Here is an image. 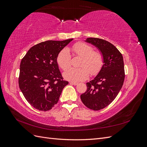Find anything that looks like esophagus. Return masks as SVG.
Instances as JSON below:
<instances>
[{
  "instance_id": "obj_1",
  "label": "esophagus",
  "mask_w": 147,
  "mask_h": 147,
  "mask_svg": "<svg viewBox=\"0 0 147 147\" xmlns=\"http://www.w3.org/2000/svg\"><path fill=\"white\" fill-rule=\"evenodd\" d=\"M70 84H74V85H77V84H78V83H77V82H70Z\"/></svg>"
}]
</instances>
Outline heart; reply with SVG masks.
Returning <instances> with one entry per match:
<instances>
[{"label":"heart","mask_w":147,"mask_h":147,"mask_svg":"<svg viewBox=\"0 0 147 147\" xmlns=\"http://www.w3.org/2000/svg\"><path fill=\"white\" fill-rule=\"evenodd\" d=\"M69 51L74 54L82 57L80 61V68H70L67 70L63 75L65 79L69 81L77 82L86 80L90 73L95 75L99 72L104 64V57L102 53L93 51L90 45L82 42L75 43L70 48L62 50L57 56V63L59 67L65 70L71 64V55Z\"/></svg>","instance_id":"1"}]
</instances>
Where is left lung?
I'll return each mask as SVG.
<instances>
[{
	"mask_svg": "<svg viewBox=\"0 0 147 147\" xmlns=\"http://www.w3.org/2000/svg\"><path fill=\"white\" fill-rule=\"evenodd\" d=\"M86 42L101 51L104 64L98 75L86 83L87 90L80 96L84 105L93 110L103 109L116 98L125 77L123 57L113 44L99 38H88Z\"/></svg>",
	"mask_w": 147,
	"mask_h": 147,
	"instance_id": "1",
	"label": "left lung"
}]
</instances>
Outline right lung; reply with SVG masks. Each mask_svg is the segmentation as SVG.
Masks as SVG:
<instances>
[{
    "label": "right lung",
    "instance_id": "obj_1",
    "mask_svg": "<svg viewBox=\"0 0 147 147\" xmlns=\"http://www.w3.org/2000/svg\"><path fill=\"white\" fill-rule=\"evenodd\" d=\"M48 40L31 47L20 64L18 83L25 99L35 109L48 111L57 103L64 80L57 63L59 53L72 40Z\"/></svg>",
    "mask_w": 147,
    "mask_h": 147
}]
</instances>
